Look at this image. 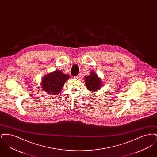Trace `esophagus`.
Segmentation results:
<instances>
[{"label": "esophagus", "mask_w": 157, "mask_h": 157, "mask_svg": "<svg viewBox=\"0 0 157 157\" xmlns=\"http://www.w3.org/2000/svg\"><path fill=\"white\" fill-rule=\"evenodd\" d=\"M80 78H81V74H79V75H78L77 76H74V78L76 79H79Z\"/></svg>", "instance_id": "34e87169"}]
</instances>
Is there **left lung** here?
Returning a JSON list of instances; mask_svg holds the SVG:
<instances>
[{
  "label": "left lung",
  "mask_w": 157,
  "mask_h": 157,
  "mask_svg": "<svg viewBox=\"0 0 157 157\" xmlns=\"http://www.w3.org/2000/svg\"><path fill=\"white\" fill-rule=\"evenodd\" d=\"M84 79L85 86L86 88L90 90V91H97L100 90L103 86V83L102 82L101 78H99L94 71H91L90 75L85 76Z\"/></svg>",
  "instance_id": "left-lung-1"
}]
</instances>
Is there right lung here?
Here are the masks:
<instances>
[{
    "label": "right lung",
    "instance_id": "add662e5",
    "mask_svg": "<svg viewBox=\"0 0 157 157\" xmlns=\"http://www.w3.org/2000/svg\"><path fill=\"white\" fill-rule=\"evenodd\" d=\"M69 78V75L63 74L60 70H55L43 76L40 86L47 94L56 95L61 92L64 84Z\"/></svg>",
    "mask_w": 157,
    "mask_h": 157
}]
</instances>
